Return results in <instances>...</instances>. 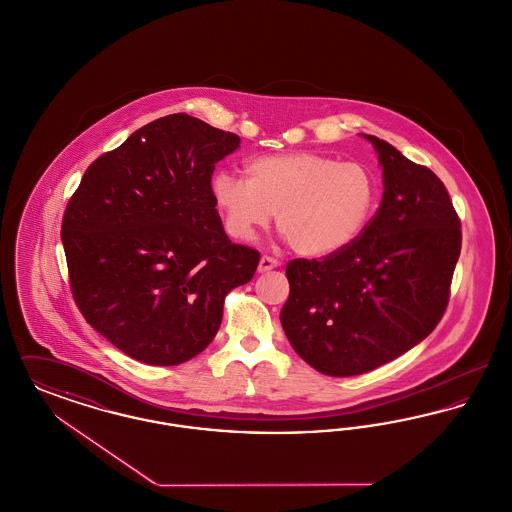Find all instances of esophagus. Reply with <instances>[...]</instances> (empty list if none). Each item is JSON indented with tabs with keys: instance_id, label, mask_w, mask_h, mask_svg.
I'll list each match as a JSON object with an SVG mask.
<instances>
[{
	"instance_id": "obj_1",
	"label": "esophagus",
	"mask_w": 512,
	"mask_h": 512,
	"mask_svg": "<svg viewBox=\"0 0 512 512\" xmlns=\"http://www.w3.org/2000/svg\"><path fill=\"white\" fill-rule=\"evenodd\" d=\"M278 267H280V261H278V259L263 255V257H261V261H259V267H257V270H259V272H268V270Z\"/></svg>"
}]
</instances>
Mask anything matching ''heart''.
<instances>
[{
  "label": "heart",
  "instance_id": "heart-1",
  "mask_svg": "<svg viewBox=\"0 0 512 512\" xmlns=\"http://www.w3.org/2000/svg\"><path fill=\"white\" fill-rule=\"evenodd\" d=\"M211 195L234 240H255L276 213L297 253L326 257L361 236L376 203V182L361 163L293 151L249 161L245 180L215 172Z\"/></svg>",
  "mask_w": 512,
  "mask_h": 512
}]
</instances>
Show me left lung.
<instances>
[{"label": "left lung", "instance_id": "left-lung-1", "mask_svg": "<svg viewBox=\"0 0 512 512\" xmlns=\"http://www.w3.org/2000/svg\"><path fill=\"white\" fill-rule=\"evenodd\" d=\"M384 194L351 245L295 259L280 322L295 353L328 376H357L424 340L443 315L461 220L438 176L376 136Z\"/></svg>", "mask_w": 512, "mask_h": 512}]
</instances>
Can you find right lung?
I'll return each instance as SVG.
<instances>
[{
  "label": "right lung",
  "mask_w": 512,
  "mask_h": 512,
  "mask_svg": "<svg viewBox=\"0 0 512 512\" xmlns=\"http://www.w3.org/2000/svg\"><path fill=\"white\" fill-rule=\"evenodd\" d=\"M236 134L176 113L149 122L84 172L61 226L80 313L128 357L172 366L219 332L224 297L259 253L232 244L211 195Z\"/></svg>",
  "instance_id": "add662e5"
}]
</instances>
